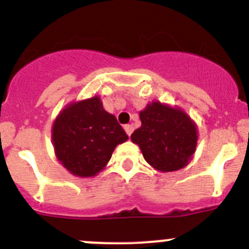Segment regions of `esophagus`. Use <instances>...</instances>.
<instances>
[{"mask_svg": "<svg viewBox=\"0 0 249 249\" xmlns=\"http://www.w3.org/2000/svg\"><path fill=\"white\" fill-rule=\"evenodd\" d=\"M124 129H125V132L127 134V136H129V137L131 136L132 131H134V126H132V125H125Z\"/></svg>", "mask_w": 249, "mask_h": 249, "instance_id": "esophagus-1", "label": "esophagus"}]
</instances>
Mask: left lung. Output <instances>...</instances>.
<instances>
[{
    "label": "left lung",
    "instance_id": "8db88e82",
    "mask_svg": "<svg viewBox=\"0 0 249 249\" xmlns=\"http://www.w3.org/2000/svg\"><path fill=\"white\" fill-rule=\"evenodd\" d=\"M142 125L131 135L145 161L160 172L183 169L197 144L196 124L178 107L154 101L140 112Z\"/></svg>",
    "mask_w": 249,
    "mask_h": 249
}]
</instances>
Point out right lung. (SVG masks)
<instances>
[{
  "mask_svg": "<svg viewBox=\"0 0 249 249\" xmlns=\"http://www.w3.org/2000/svg\"><path fill=\"white\" fill-rule=\"evenodd\" d=\"M55 155L77 177H92L105 169L114 148L129 137L106 112L99 96L73 102L60 112L53 124Z\"/></svg>",
  "mask_w": 249,
  "mask_h": 249,
  "instance_id": "obj_1",
  "label": "right lung"
}]
</instances>
